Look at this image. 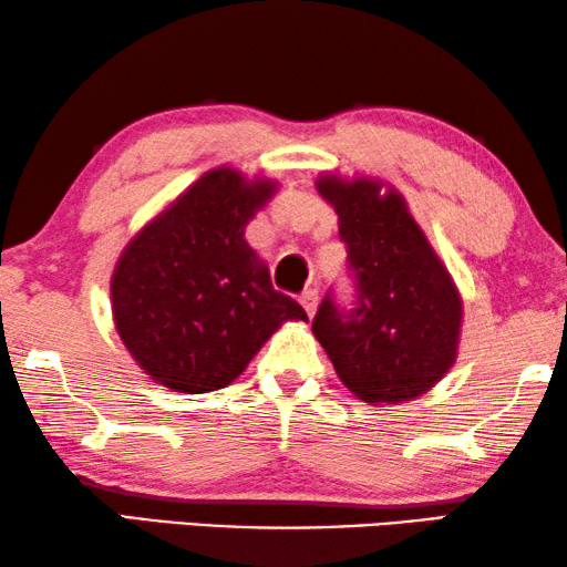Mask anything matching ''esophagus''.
Segmentation results:
<instances>
[{
  "instance_id": "obj_1",
  "label": "esophagus",
  "mask_w": 567,
  "mask_h": 567,
  "mask_svg": "<svg viewBox=\"0 0 567 567\" xmlns=\"http://www.w3.org/2000/svg\"><path fill=\"white\" fill-rule=\"evenodd\" d=\"M299 301H301L303 311L309 313V317H313V313H317V306H319V293H317V291H313V289L303 291V293L299 296Z\"/></svg>"
}]
</instances>
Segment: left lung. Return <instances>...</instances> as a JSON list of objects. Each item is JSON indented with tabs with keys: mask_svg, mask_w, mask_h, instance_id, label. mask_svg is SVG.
Here are the masks:
<instances>
[{
	"mask_svg": "<svg viewBox=\"0 0 567 567\" xmlns=\"http://www.w3.org/2000/svg\"><path fill=\"white\" fill-rule=\"evenodd\" d=\"M317 188L339 213L347 276L354 293L323 296L311 321L341 382L364 402H406L447 374L462 306L399 193L379 183L321 178Z\"/></svg>",
	"mask_w": 567,
	"mask_h": 567,
	"instance_id": "left-lung-1",
	"label": "left lung"
}]
</instances>
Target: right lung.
Listing matches in <instances>:
<instances>
[{
  "mask_svg": "<svg viewBox=\"0 0 567 567\" xmlns=\"http://www.w3.org/2000/svg\"><path fill=\"white\" fill-rule=\"evenodd\" d=\"M268 196V183L210 171L120 256L115 327L155 382L188 394L223 389L281 321H306L244 240Z\"/></svg>",
  "mask_w": 567,
  "mask_h": 567,
  "instance_id": "add662e5",
  "label": "right lung"
}]
</instances>
